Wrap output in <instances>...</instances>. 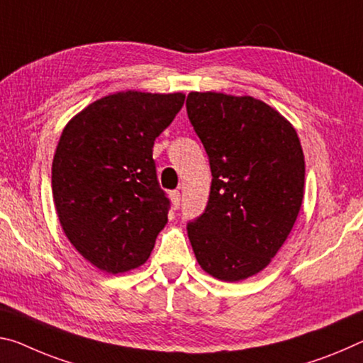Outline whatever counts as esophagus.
Wrapping results in <instances>:
<instances>
[{
    "mask_svg": "<svg viewBox=\"0 0 363 363\" xmlns=\"http://www.w3.org/2000/svg\"><path fill=\"white\" fill-rule=\"evenodd\" d=\"M169 197H171V202L174 208H179L181 205V192L179 191H171L169 192Z\"/></svg>",
    "mask_w": 363,
    "mask_h": 363,
    "instance_id": "34e87169",
    "label": "esophagus"
}]
</instances>
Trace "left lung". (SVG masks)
<instances>
[{
    "mask_svg": "<svg viewBox=\"0 0 363 363\" xmlns=\"http://www.w3.org/2000/svg\"><path fill=\"white\" fill-rule=\"evenodd\" d=\"M187 116L211 169L205 211L187 223L197 262L221 281L267 267L297 220L306 161L296 129L252 96L191 91Z\"/></svg>",
    "mask_w": 363,
    "mask_h": 363,
    "instance_id": "8db88e82",
    "label": "left lung"
}]
</instances>
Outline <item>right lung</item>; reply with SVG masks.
I'll list each match as a JSON object with an SVG mask.
<instances>
[{
  "instance_id": "add662e5",
  "label": "right lung",
  "mask_w": 363,
  "mask_h": 363,
  "mask_svg": "<svg viewBox=\"0 0 363 363\" xmlns=\"http://www.w3.org/2000/svg\"><path fill=\"white\" fill-rule=\"evenodd\" d=\"M184 94L119 91L69 121L57 143L51 187L62 231L85 260L116 274L140 267L168 223L155 139Z\"/></svg>"
}]
</instances>
